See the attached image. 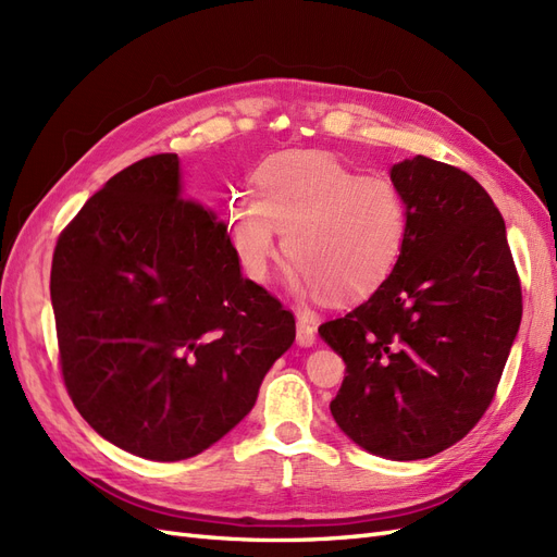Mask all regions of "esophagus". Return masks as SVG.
<instances>
[{"mask_svg": "<svg viewBox=\"0 0 557 557\" xmlns=\"http://www.w3.org/2000/svg\"><path fill=\"white\" fill-rule=\"evenodd\" d=\"M297 344L299 346H313L315 344V325L309 315L297 313Z\"/></svg>", "mask_w": 557, "mask_h": 557, "instance_id": "1", "label": "esophagus"}]
</instances>
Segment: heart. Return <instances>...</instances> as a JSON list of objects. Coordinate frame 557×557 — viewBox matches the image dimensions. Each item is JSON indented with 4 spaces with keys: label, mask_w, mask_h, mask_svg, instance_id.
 Instances as JSON below:
<instances>
[{
    "label": "heart",
    "mask_w": 557,
    "mask_h": 557,
    "mask_svg": "<svg viewBox=\"0 0 557 557\" xmlns=\"http://www.w3.org/2000/svg\"><path fill=\"white\" fill-rule=\"evenodd\" d=\"M225 223L248 278L272 274L278 230L299 288L352 297L391 274L409 211L387 176H367L325 153H285L260 166L256 193L232 195Z\"/></svg>",
    "instance_id": "1"
}]
</instances>
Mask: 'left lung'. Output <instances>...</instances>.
<instances>
[{"mask_svg": "<svg viewBox=\"0 0 557 557\" xmlns=\"http://www.w3.org/2000/svg\"><path fill=\"white\" fill-rule=\"evenodd\" d=\"M391 178L409 211L393 274L318 332L346 362L336 425L381 458L423 460L491 407L522 293L504 218L476 178L425 156Z\"/></svg>", "mask_w": 557, "mask_h": 557, "instance_id": "1", "label": "left lung"}]
</instances>
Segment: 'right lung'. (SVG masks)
Masks as SVG:
<instances>
[{
  "mask_svg": "<svg viewBox=\"0 0 557 557\" xmlns=\"http://www.w3.org/2000/svg\"><path fill=\"white\" fill-rule=\"evenodd\" d=\"M60 369L78 413L146 460L193 458L252 409L295 315L242 276L227 225L181 197L178 156L129 164L60 234Z\"/></svg>",
  "mask_w": 557,
  "mask_h": 557,
  "instance_id": "obj_1",
  "label": "right lung"
}]
</instances>
